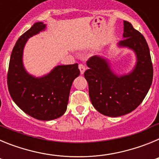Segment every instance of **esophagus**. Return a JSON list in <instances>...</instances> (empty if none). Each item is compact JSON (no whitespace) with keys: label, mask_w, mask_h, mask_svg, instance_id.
<instances>
[{"label":"esophagus","mask_w":159,"mask_h":159,"mask_svg":"<svg viewBox=\"0 0 159 159\" xmlns=\"http://www.w3.org/2000/svg\"><path fill=\"white\" fill-rule=\"evenodd\" d=\"M79 69L80 71L81 74H84V71H85V69H86V67H85V66L83 64H79Z\"/></svg>","instance_id":"esophagus-1"}]
</instances>
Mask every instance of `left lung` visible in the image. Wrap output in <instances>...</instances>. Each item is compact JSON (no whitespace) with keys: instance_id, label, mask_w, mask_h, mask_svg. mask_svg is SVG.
<instances>
[{"instance_id":"8db88e82","label":"left lung","mask_w":159,"mask_h":159,"mask_svg":"<svg viewBox=\"0 0 159 159\" xmlns=\"http://www.w3.org/2000/svg\"><path fill=\"white\" fill-rule=\"evenodd\" d=\"M123 39L118 46L134 52V69L127 75H118L111 69L107 60L94 56L87 61L89 67L84 77L88 83L89 97L99 113L110 117L124 116L139 106L153 80V65L145 38L128 21H123Z\"/></svg>"}]
</instances>
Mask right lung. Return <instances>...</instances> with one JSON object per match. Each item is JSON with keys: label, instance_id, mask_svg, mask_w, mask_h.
Returning a JSON list of instances; mask_svg holds the SVG:
<instances>
[{"label": "right lung", "instance_id": "1", "mask_svg": "<svg viewBox=\"0 0 159 159\" xmlns=\"http://www.w3.org/2000/svg\"><path fill=\"white\" fill-rule=\"evenodd\" d=\"M45 28L43 22H36L20 36L11 54L7 84L12 100L24 112L34 119L49 121L66 111L71 84L80 72L78 64L57 66L41 77L27 72L23 64L25 43Z\"/></svg>", "mask_w": 159, "mask_h": 159}]
</instances>
